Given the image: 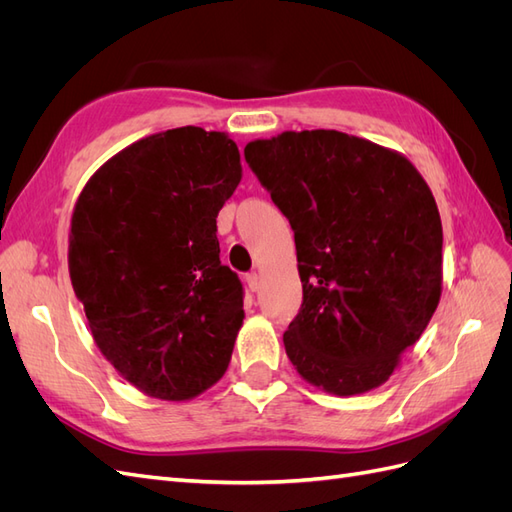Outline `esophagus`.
I'll use <instances>...</instances> for the list:
<instances>
[{
  "label": "esophagus",
  "instance_id": "1",
  "mask_svg": "<svg viewBox=\"0 0 512 512\" xmlns=\"http://www.w3.org/2000/svg\"><path fill=\"white\" fill-rule=\"evenodd\" d=\"M245 282H247V288H250V292H258L260 290V277H258V273H247L245 275Z\"/></svg>",
  "mask_w": 512,
  "mask_h": 512
}]
</instances>
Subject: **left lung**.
<instances>
[{"mask_svg":"<svg viewBox=\"0 0 512 512\" xmlns=\"http://www.w3.org/2000/svg\"><path fill=\"white\" fill-rule=\"evenodd\" d=\"M245 162L294 230L303 303L284 346L333 395L389 380L442 292V222L425 179L399 153L337 130L284 132Z\"/></svg>","mask_w":512,"mask_h":512,"instance_id":"1","label":"left lung"}]
</instances>
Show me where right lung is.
<instances>
[{
  "label": "right lung",
  "instance_id": "1",
  "mask_svg": "<svg viewBox=\"0 0 512 512\" xmlns=\"http://www.w3.org/2000/svg\"><path fill=\"white\" fill-rule=\"evenodd\" d=\"M239 181L237 145L185 126L119 151L76 200V299L100 352L151 397L192 399L230 363L243 284L220 262L215 218Z\"/></svg>",
  "mask_w": 512,
  "mask_h": 512
}]
</instances>
